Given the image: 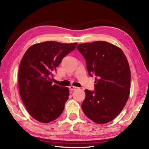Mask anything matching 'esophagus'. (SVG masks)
Returning <instances> with one entry per match:
<instances>
[{"label": "esophagus", "mask_w": 149, "mask_h": 149, "mask_svg": "<svg viewBox=\"0 0 149 149\" xmlns=\"http://www.w3.org/2000/svg\"><path fill=\"white\" fill-rule=\"evenodd\" d=\"M69 88H70V90H75L77 89L78 88L76 86H70Z\"/></svg>", "instance_id": "esophagus-1"}]
</instances>
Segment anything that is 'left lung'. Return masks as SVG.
Returning <instances> with one entry per match:
<instances>
[{
    "instance_id": "8db88e82",
    "label": "left lung",
    "mask_w": 149,
    "mask_h": 149,
    "mask_svg": "<svg viewBox=\"0 0 149 149\" xmlns=\"http://www.w3.org/2000/svg\"><path fill=\"white\" fill-rule=\"evenodd\" d=\"M86 60L88 75L95 76L93 91L85 90L82 109L97 123L111 121L122 111L130 93L131 71L119 47L106 42L79 44Z\"/></svg>"
}]
</instances>
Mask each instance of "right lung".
Masks as SVG:
<instances>
[{"mask_svg": "<svg viewBox=\"0 0 149 149\" xmlns=\"http://www.w3.org/2000/svg\"><path fill=\"white\" fill-rule=\"evenodd\" d=\"M77 45L45 42L31 46L24 54L18 70L19 92L28 113L38 121L52 122L64 110L69 90L53 84V74Z\"/></svg>", "mask_w": 149, "mask_h": 149, "instance_id": "add662e5", "label": "right lung"}]
</instances>
